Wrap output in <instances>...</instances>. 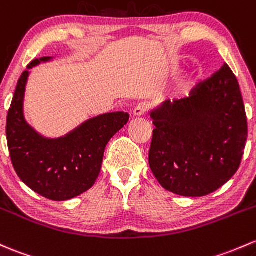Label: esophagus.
<instances>
[{
  "mask_svg": "<svg viewBox=\"0 0 256 256\" xmlns=\"http://www.w3.org/2000/svg\"><path fill=\"white\" fill-rule=\"evenodd\" d=\"M148 106H150V104L146 103V102L137 104V106H135V109H134V115H135V116H142V115L147 112Z\"/></svg>",
  "mask_w": 256,
  "mask_h": 256,
  "instance_id": "34e87169",
  "label": "esophagus"
}]
</instances>
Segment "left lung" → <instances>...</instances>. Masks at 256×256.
<instances>
[{
  "label": "left lung",
  "mask_w": 256,
  "mask_h": 256,
  "mask_svg": "<svg viewBox=\"0 0 256 256\" xmlns=\"http://www.w3.org/2000/svg\"><path fill=\"white\" fill-rule=\"evenodd\" d=\"M150 115L156 128L148 163L166 190L200 198L238 170L248 124L239 83L227 64L189 98L163 102Z\"/></svg>",
  "instance_id": "obj_1"
}]
</instances>
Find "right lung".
Returning a JSON list of instances; mask_svg holds the SVG:
<instances>
[{"mask_svg": "<svg viewBox=\"0 0 256 256\" xmlns=\"http://www.w3.org/2000/svg\"><path fill=\"white\" fill-rule=\"evenodd\" d=\"M52 58L33 60L22 74L8 110L6 135L13 168L22 182L49 200L66 201L93 186L108 142L128 124V114L98 115L58 138L40 135L24 118V94L29 70Z\"/></svg>", "mask_w": 256, "mask_h": 256, "instance_id": "1", "label": "right lung"}]
</instances>
